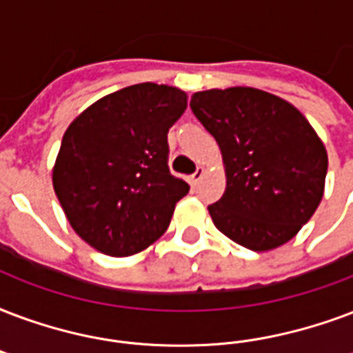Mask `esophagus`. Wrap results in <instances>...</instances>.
Masks as SVG:
<instances>
[{
  "label": "esophagus",
  "instance_id": "34e87169",
  "mask_svg": "<svg viewBox=\"0 0 353 353\" xmlns=\"http://www.w3.org/2000/svg\"><path fill=\"white\" fill-rule=\"evenodd\" d=\"M203 174H205L203 166H198V168L194 170V174H190V176H188V183H190V185H198V181L203 177Z\"/></svg>",
  "mask_w": 353,
  "mask_h": 353
}]
</instances>
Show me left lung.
Wrapping results in <instances>:
<instances>
[{
  "label": "left lung",
  "instance_id": "obj_1",
  "mask_svg": "<svg viewBox=\"0 0 353 353\" xmlns=\"http://www.w3.org/2000/svg\"><path fill=\"white\" fill-rule=\"evenodd\" d=\"M190 109L224 157L228 187L207 207L214 225L254 252L290 241L316 211L327 172L326 148L307 118L248 87L196 92Z\"/></svg>",
  "mask_w": 353,
  "mask_h": 353
}]
</instances>
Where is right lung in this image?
<instances>
[{
  "label": "right lung",
  "instance_id": "right-lung-1",
  "mask_svg": "<svg viewBox=\"0 0 353 353\" xmlns=\"http://www.w3.org/2000/svg\"><path fill=\"white\" fill-rule=\"evenodd\" d=\"M185 109L179 88L139 83L98 99L70 123L53 188L75 233L92 248L125 257L166 231L190 188L168 166V129Z\"/></svg>",
  "mask_w": 353,
  "mask_h": 353
}]
</instances>
